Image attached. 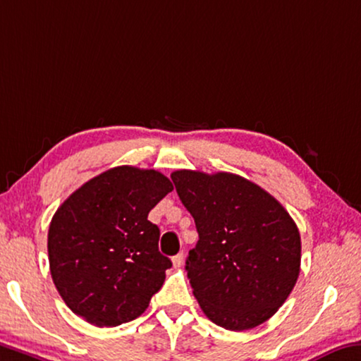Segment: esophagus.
I'll return each mask as SVG.
<instances>
[{"mask_svg":"<svg viewBox=\"0 0 361 361\" xmlns=\"http://www.w3.org/2000/svg\"><path fill=\"white\" fill-rule=\"evenodd\" d=\"M171 262H173V267L180 268V267L183 265V262H185V254H183V252L176 254V255L173 257V259H171Z\"/></svg>","mask_w":361,"mask_h":361,"instance_id":"obj_1","label":"esophagus"}]
</instances>
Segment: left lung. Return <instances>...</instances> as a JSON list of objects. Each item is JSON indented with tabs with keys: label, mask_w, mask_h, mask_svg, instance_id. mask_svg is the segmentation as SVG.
Returning a JSON list of instances; mask_svg holds the SVG:
<instances>
[{
	"label": "left lung",
	"mask_w": 361,
	"mask_h": 361,
	"mask_svg": "<svg viewBox=\"0 0 361 361\" xmlns=\"http://www.w3.org/2000/svg\"><path fill=\"white\" fill-rule=\"evenodd\" d=\"M171 180L199 233L186 271L205 317L230 331L265 323L300 271V234L288 210L226 171L176 170Z\"/></svg>",
	"instance_id": "left-lung-1"
}]
</instances>
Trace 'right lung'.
Returning a JSON list of instances; mask_svg holds the SVG:
<instances>
[{"instance_id": "obj_1", "label": "right lung", "mask_w": 361, "mask_h": 361, "mask_svg": "<svg viewBox=\"0 0 361 361\" xmlns=\"http://www.w3.org/2000/svg\"><path fill=\"white\" fill-rule=\"evenodd\" d=\"M171 190L157 170L122 165L85 183L56 210L49 270L73 313L96 326H118L145 313L171 267L147 215Z\"/></svg>"}]
</instances>
